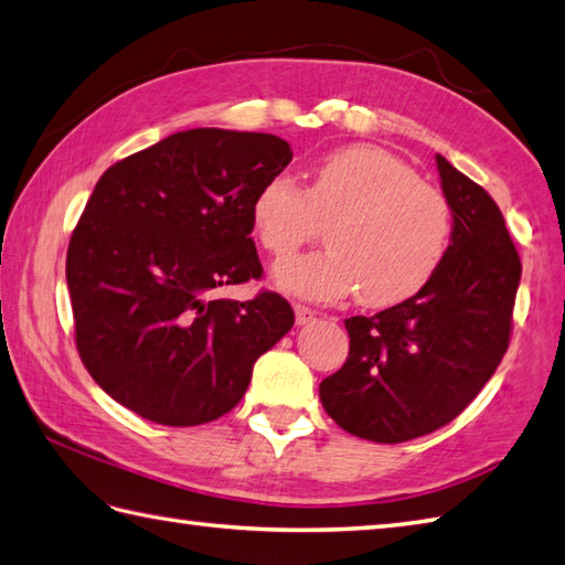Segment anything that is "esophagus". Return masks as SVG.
Returning <instances> with one entry per match:
<instances>
[{"mask_svg": "<svg viewBox=\"0 0 565 565\" xmlns=\"http://www.w3.org/2000/svg\"><path fill=\"white\" fill-rule=\"evenodd\" d=\"M315 319V309H309V307H305V305H295V321L299 327H305V324H309V321Z\"/></svg>", "mask_w": 565, "mask_h": 565, "instance_id": "1", "label": "esophagus"}]
</instances>
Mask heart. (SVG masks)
Masks as SVG:
<instances>
[{"mask_svg": "<svg viewBox=\"0 0 565 565\" xmlns=\"http://www.w3.org/2000/svg\"><path fill=\"white\" fill-rule=\"evenodd\" d=\"M321 222L329 246L275 268L282 290L312 299L359 292L365 307H393L434 280L454 241L444 192L371 143L327 153L307 190L280 172L253 194V234L275 260L312 241Z\"/></svg>", "mask_w": 565, "mask_h": 565, "instance_id": "b5f03b06", "label": "heart"}]
</instances>
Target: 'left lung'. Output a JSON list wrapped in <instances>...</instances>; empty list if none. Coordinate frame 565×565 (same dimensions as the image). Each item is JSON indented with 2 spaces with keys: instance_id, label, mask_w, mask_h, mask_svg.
I'll return each mask as SVG.
<instances>
[{
  "instance_id": "obj_1",
  "label": "left lung",
  "mask_w": 565,
  "mask_h": 565,
  "mask_svg": "<svg viewBox=\"0 0 565 565\" xmlns=\"http://www.w3.org/2000/svg\"><path fill=\"white\" fill-rule=\"evenodd\" d=\"M436 168L454 212L441 270L405 302L343 321L349 359L319 385L329 417L367 441L402 444L456 419L510 347L520 253L490 194L444 156Z\"/></svg>"
}]
</instances>
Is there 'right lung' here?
<instances>
[{
    "instance_id": "obj_1",
    "label": "right lung",
    "mask_w": 565,
    "mask_h": 565,
    "mask_svg": "<svg viewBox=\"0 0 565 565\" xmlns=\"http://www.w3.org/2000/svg\"><path fill=\"white\" fill-rule=\"evenodd\" d=\"M290 160L280 136L190 129L105 170L65 278L79 359L111 399L166 427L238 405L295 312L275 292L236 302L218 290L263 275L250 202Z\"/></svg>"
}]
</instances>
